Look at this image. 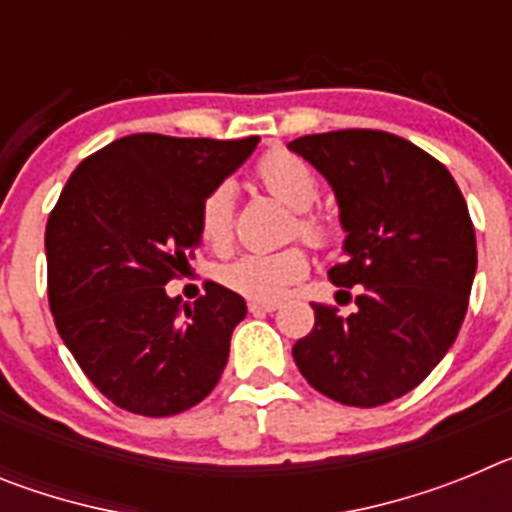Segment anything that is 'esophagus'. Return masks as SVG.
I'll use <instances>...</instances> for the list:
<instances>
[{"label": "esophagus", "mask_w": 512, "mask_h": 512, "mask_svg": "<svg viewBox=\"0 0 512 512\" xmlns=\"http://www.w3.org/2000/svg\"><path fill=\"white\" fill-rule=\"evenodd\" d=\"M274 310H279L277 302H259V300L248 302V312H251V315H264V312H274Z\"/></svg>", "instance_id": "obj_1"}]
</instances>
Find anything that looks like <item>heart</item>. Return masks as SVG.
Returning a JSON list of instances; mask_svg holds the SVG:
<instances>
[{"instance_id":"obj_1","label":"heart","mask_w":512,"mask_h":512,"mask_svg":"<svg viewBox=\"0 0 512 512\" xmlns=\"http://www.w3.org/2000/svg\"><path fill=\"white\" fill-rule=\"evenodd\" d=\"M259 182L266 192L274 194L289 210L300 212V233L320 243L328 235V225L320 217L310 215V207L318 202V179L300 156L289 151H271L256 166ZM233 202L235 192L230 184H217L207 192L200 205V235L212 248H225L233 235ZM310 269L305 251L284 248L274 253H243L220 269V282L243 297L259 302H274L295 282H300Z\"/></svg>"}]
</instances>
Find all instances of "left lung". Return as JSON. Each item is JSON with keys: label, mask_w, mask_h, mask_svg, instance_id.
Segmentation results:
<instances>
[{"label": "left lung", "mask_w": 512, "mask_h": 512, "mask_svg": "<svg viewBox=\"0 0 512 512\" xmlns=\"http://www.w3.org/2000/svg\"><path fill=\"white\" fill-rule=\"evenodd\" d=\"M287 148L336 194L346 259L330 282L359 287L348 318L312 305L315 328L292 356L325 397L377 408L418 387L456 341L477 271L467 202L446 166L392 133L336 130Z\"/></svg>", "instance_id": "1"}]
</instances>
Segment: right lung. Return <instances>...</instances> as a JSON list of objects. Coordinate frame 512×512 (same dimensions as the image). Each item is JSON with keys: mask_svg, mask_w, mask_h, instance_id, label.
Returning a JSON list of instances; mask_svg holds the SVG:
<instances>
[{"mask_svg": "<svg viewBox=\"0 0 512 512\" xmlns=\"http://www.w3.org/2000/svg\"><path fill=\"white\" fill-rule=\"evenodd\" d=\"M259 138L138 133L84 158L48 225V300L63 343L117 408L148 418L215 390L246 300L223 284L189 305L166 282L202 243L200 205Z\"/></svg>", "mask_w": 512, "mask_h": 512, "instance_id": "right-lung-1", "label": "right lung"}]
</instances>
